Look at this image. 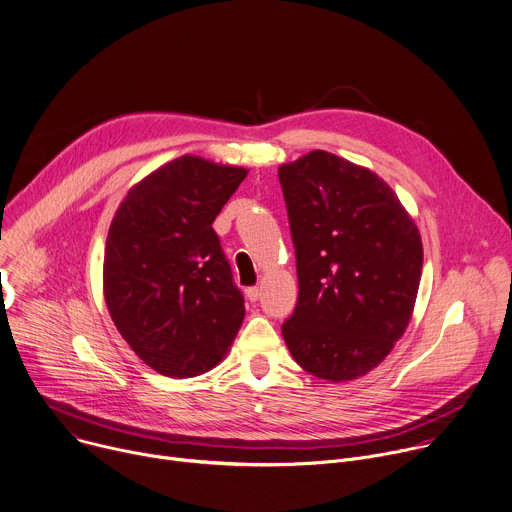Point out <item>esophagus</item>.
<instances>
[{
    "instance_id": "1",
    "label": "esophagus",
    "mask_w": 512,
    "mask_h": 512,
    "mask_svg": "<svg viewBox=\"0 0 512 512\" xmlns=\"http://www.w3.org/2000/svg\"><path fill=\"white\" fill-rule=\"evenodd\" d=\"M246 297H248V301L256 303V301L260 299V291H258V287H250V289H246Z\"/></svg>"
}]
</instances>
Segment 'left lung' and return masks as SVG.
<instances>
[{
  "label": "left lung",
  "instance_id": "left-lung-1",
  "mask_svg": "<svg viewBox=\"0 0 512 512\" xmlns=\"http://www.w3.org/2000/svg\"><path fill=\"white\" fill-rule=\"evenodd\" d=\"M278 179L299 278L282 337L309 374L356 380L390 354L411 321L423 270L419 230L376 173L331 152L282 164Z\"/></svg>",
  "mask_w": 512,
  "mask_h": 512
}]
</instances>
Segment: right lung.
<instances>
[{"label":"right lung","instance_id":"right-lung-1","mask_svg":"<svg viewBox=\"0 0 512 512\" xmlns=\"http://www.w3.org/2000/svg\"><path fill=\"white\" fill-rule=\"evenodd\" d=\"M248 170L185 154L136 183L111 219L103 295L118 331L152 370L215 368L244 321L213 221Z\"/></svg>","mask_w":512,"mask_h":512}]
</instances>
